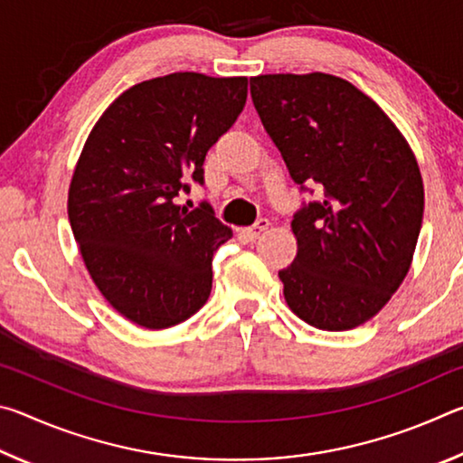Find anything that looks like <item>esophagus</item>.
<instances>
[{
  "label": "esophagus",
  "mask_w": 463,
  "mask_h": 463,
  "mask_svg": "<svg viewBox=\"0 0 463 463\" xmlns=\"http://www.w3.org/2000/svg\"><path fill=\"white\" fill-rule=\"evenodd\" d=\"M269 229V221L268 218H260V221H257L253 226H249V229H242L241 231V237L245 239V241H255L257 237H260L261 232H265Z\"/></svg>",
  "instance_id": "esophagus-1"
}]
</instances>
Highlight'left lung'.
Segmentation results:
<instances>
[{
  "label": "left lung",
  "mask_w": 463,
  "mask_h": 463,
  "mask_svg": "<svg viewBox=\"0 0 463 463\" xmlns=\"http://www.w3.org/2000/svg\"><path fill=\"white\" fill-rule=\"evenodd\" d=\"M250 98L289 177L323 185L292 221L298 253L279 271L289 310L349 331L386 307L411 269L425 190L411 145L354 83L326 73L250 77Z\"/></svg>",
  "instance_id": "1"
}]
</instances>
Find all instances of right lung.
Returning a JSON list of instances; mask_svg holds the SVG:
<instances>
[{
  "instance_id": "right-lung-1",
  "label": "right lung",
  "mask_w": 463,
  "mask_h": 463,
  "mask_svg": "<svg viewBox=\"0 0 463 463\" xmlns=\"http://www.w3.org/2000/svg\"><path fill=\"white\" fill-rule=\"evenodd\" d=\"M247 77L171 73L120 93L91 128L67 213L85 268L109 307L138 326L169 328L213 289V255L232 231L213 208L175 198L203 184L208 148L239 118Z\"/></svg>"
}]
</instances>
